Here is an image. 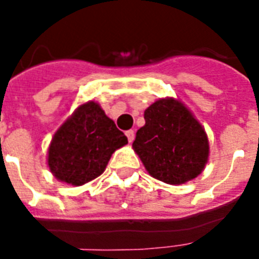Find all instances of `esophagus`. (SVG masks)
<instances>
[{
  "label": "esophagus",
  "mask_w": 259,
  "mask_h": 259,
  "mask_svg": "<svg viewBox=\"0 0 259 259\" xmlns=\"http://www.w3.org/2000/svg\"><path fill=\"white\" fill-rule=\"evenodd\" d=\"M125 134H126V137H127V141L132 144V142H133V140H134V132H133V130H127Z\"/></svg>",
  "instance_id": "34e87169"
}]
</instances>
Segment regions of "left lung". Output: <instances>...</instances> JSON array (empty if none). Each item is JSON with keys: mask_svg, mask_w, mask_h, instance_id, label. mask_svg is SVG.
<instances>
[{"mask_svg": "<svg viewBox=\"0 0 259 259\" xmlns=\"http://www.w3.org/2000/svg\"><path fill=\"white\" fill-rule=\"evenodd\" d=\"M144 118L133 149L150 176L180 185L203 172L208 161V137L183 102L161 98L145 110Z\"/></svg>", "mask_w": 259, "mask_h": 259, "instance_id": "8db88e82", "label": "left lung"}]
</instances>
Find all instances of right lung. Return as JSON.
Here are the masks:
<instances>
[{"instance_id": "right-lung-1", "label": "right lung", "mask_w": 259, "mask_h": 259, "mask_svg": "<svg viewBox=\"0 0 259 259\" xmlns=\"http://www.w3.org/2000/svg\"><path fill=\"white\" fill-rule=\"evenodd\" d=\"M126 144V136L99 103L89 101L56 130L47 162L59 181L79 187L101 176L111 154Z\"/></svg>"}]
</instances>
